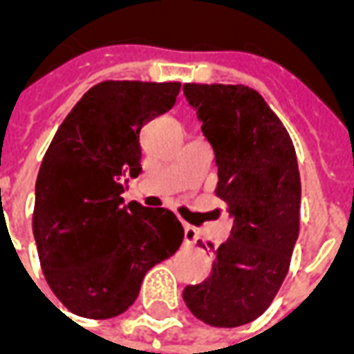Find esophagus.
I'll use <instances>...</instances> for the list:
<instances>
[{
  "label": "esophagus",
  "mask_w": 354,
  "mask_h": 354,
  "mask_svg": "<svg viewBox=\"0 0 354 354\" xmlns=\"http://www.w3.org/2000/svg\"><path fill=\"white\" fill-rule=\"evenodd\" d=\"M184 239H185V245L187 246L195 245V243H197V239H199L197 230L192 227V225H184Z\"/></svg>",
  "instance_id": "esophagus-1"
}]
</instances>
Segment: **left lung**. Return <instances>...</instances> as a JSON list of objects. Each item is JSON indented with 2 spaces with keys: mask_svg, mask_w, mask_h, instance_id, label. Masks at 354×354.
Wrapping results in <instances>:
<instances>
[{
  "mask_svg": "<svg viewBox=\"0 0 354 354\" xmlns=\"http://www.w3.org/2000/svg\"><path fill=\"white\" fill-rule=\"evenodd\" d=\"M184 96L212 146L216 195L233 220L210 277L185 286L184 301L210 326H243L271 305L288 273L301 205L296 149L254 88L187 83Z\"/></svg>",
  "mask_w": 354,
  "mask_h": 354,
  "instance_id": "left-lung-1",
  "label": "left lung"
}]
</instances>
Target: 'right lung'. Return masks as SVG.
Segmentation results:
<instances>
[{
    "label": "right lung",
    "mask_w": 354,
    "mask_h": 354,
    "mask_svg": "<svg viewBox=\"0 0 354 354\" xmlns=\"http://www.w3.org/2000/svg\"><path fill=\"white\" fill-rule=\"evenodd\" d=\"M180 83L104 81L55 134L35 182L34 237L55 296L77 317L113 319L146 273L184 241L167 208L124 205L142 172L140 131L176 104Z\"/></svg>",
    "instance_id": "1"
}]
</instances>
